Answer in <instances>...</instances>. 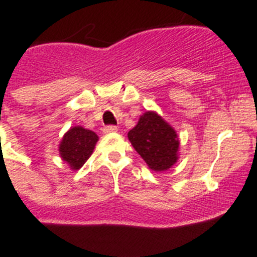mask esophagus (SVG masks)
Here are the masks:
<instances>
[{"label": "esophagus", "instance_id": "obj_1", "mask_svg": "<svg viewBox=\"0 0 257 257\" xmlns=\"http://www.w3.org/2000/svg\"><path fill=\"white\" fill-rule=\"evenodd\" d=\"M116 131H118V128H116L115 125H105L104 128H103V132H104V133H107V134L115 133Z\"/></svg>", "mask_w": 257, "mask_h": 257}]
</instances>
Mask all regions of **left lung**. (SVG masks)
I'll list each match as a JSON object with an SVG mask.
<instances>
[{"label": "left lung", "instance_id": "obj_1", "mask_svg": "<svg viewBox=\"0 0 257 257\" xmlns=\"http://www.w3.org/2000/svg\"><path fill=\"white\" fill-rule=\"evenodd\" d=\"M128 138L152 170L164 172L178 160L177 133L157 113H144Z\"/></svg>", "mask_w": 257, "mask_h": 257}]
</instances>
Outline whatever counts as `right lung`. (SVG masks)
Returning <instances> with one entry per match:
<instances>
[{
	"mask_svg": "<svg viewBox=\"0 0 257 257\" xmlns=\"http://www.w3.org/2000/svg\"><path fill=\"white\" fill-rule=\"evenodd\" d=\"M97 141L98 136L94 132L87 131L82 126H74L62 139L59 145L61 157L72 169H79L93 153Z\"/></svg>",
	"mask_w": 257,
	"mask_h": 257,
	"instance_id": "add662e5",
	"label": "right lung"
}]
</instances>
